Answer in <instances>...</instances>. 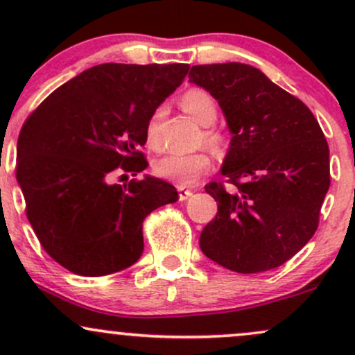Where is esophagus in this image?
<instances>
[{
    "mask_svg": "<svg viewBox=\"0 0 355 355\" xmlns=\"http://www.w3.org/2000/svg\"><path fill=\"white\" fill-rule=\"evenodd\" d=\"M191 195H193L191 193V190H185L183 187H178V198H180V202L189 200Z\"/></svg>",
    "mask_w": 355,
    "mask_h": 355,
    "instance_id": "34e87169",
    "label": "esophagus"
}]
</instances>
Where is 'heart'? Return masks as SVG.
I'll return each instance as SVG.
<instances>
[{
	"mask_svg": "<svg viewBox=\"0 0 355 355\" xmlns=\"http://www.w3.org/2000/svg\"><path fill=\"white\" fill-rule=\"evenodd\" d=\"M180 105L197 123L203 126H209L217 120V105H215L214 98L209 93L203 92V89H189L182 96ZM162 115H164V108H157L150 116L148 123H146V141H148L150 146H158V144H160L158 126H160ZM203 138L214 148H220L223 145L222 133L215 132V130H207ZM210 166L211 158L207 150H198V152L191 153L168 152L155 160L153 172L158 177L166 178V180L177 183V185L187 187L193 185L203 173L209 172Z\"/></svg>",
	"mask_w": 355,
	"mask_h": 355,
	"instance_id": "obj_1",
	"label": "heart"
}]
</instances>
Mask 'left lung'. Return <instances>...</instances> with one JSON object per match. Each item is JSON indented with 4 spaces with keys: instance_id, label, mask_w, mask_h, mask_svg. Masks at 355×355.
Wrapping results in <instances>:
<instances>
[{
    "instance_id": "left-lung-1",
    "label": "left lung",
    "mask_w": 355,
    "mask_h": 355,
    "mask_svg": "<svg viewBox=\"0 0 355 355\" xmlns=\"http://www.w3.org/2000/svg\"><path fill=\"white\" fill-rule=\"evenodd\" d=\"M189 78L218 101L232 133L222 175L205 187L218 202L200 248L218 266L257 274L280 267L319 225L331 185L329 145L299 98L243 63L197 64Z\"/></svg>"
}]
</instances>
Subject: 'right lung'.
<instances>
[{
	"label": "right lung",
	"instance_id": "obj_1",
	"mask_svg": "<svg viewBox=\"0 0 355 355\" xmlns=\"http://www.w3.org/2000/svg\"><path fill=\"white\" fill-rule=\"evenodd\" d=\"M190 67L103 63L56 88L28 116L16 146V180L40 243L60 266L100 277L133 266L144 220L178 200L173 185L145 175L110 183L118 168L144 172L146 123Z\"/></svg>",
	"mask_w": 355,
	"mask_h": 355
}]
</instances>
